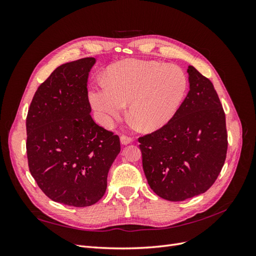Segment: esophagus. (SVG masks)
<instances>
[{
  "label": "esophagus",
  "mask_w": 256,
  "mask_h": 256,
  "mask_svg": "<svg viewBox=\"0 0 256 256\" xmlns=\"http://www.w3.org/2000/svg\"><path fill=\"white\" fill-rule=\"evenodd\" d=\"M120 142L122 145H127V144H130L131 142H132V138H131L130 136H122Z\"/></svg>",
  "instance_id": "esophagus-1"
}]
</instances>
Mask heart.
Here are the masks:
<instances>
[{
	"instance_id": "heart-1",
	"label": "heart",
	"mask_w": 256,
	"mask_h": 256,
	"mask_svg": "<svg viewBox=\"0 0 256 256\" xmlns=\"http://www.w3.org/2000/svg\"><path fill=\"white\" fill-rule=\"evenodd\" d=\"M188 90L182 68L156 60H124L108 68L104 83L88 92L99 122L110 128L129 104V116L146 132L164 128L173 120Z\"/></svg>"
}]
</instances>
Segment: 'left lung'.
<instances>
[{"label": "left lung", "instance_id": "1", "mask_svg": "<svg viewBox=\"0 0 256 256\" xmlns=\"http://www.w3.org/2000/svg\"><path fill=\"white\" fill-rule=\"evenodd\" d=\"M190 90L168 124L138 138L144 174L156 194L180 202L206 192L228 150L226 114L210 80L189 66Z\"/></svg>", "mask_w": 256, "mask_h": 256}]
</instances>
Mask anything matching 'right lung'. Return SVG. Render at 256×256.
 I'll return each mask as SVG.
<instances>
[{"label":"right lung","mask_w":256,"mask_h":256,"mask_svg":"<svg viewBox=\"0 0 256 256\" xmlns=\"http://www.w3.org/2000/svg\"><path fill=\"white\" fill-rule=\"evenodd\" d=\"M85 58L58 66L36 90L26 116V154L38 187L54 202L74 207L97 203L120 152L118 136L90 116Z\"/></svg>","instance_id":"right-lung-1"}]
</instances>
